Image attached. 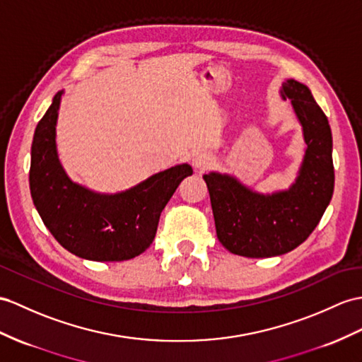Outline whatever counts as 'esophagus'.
<instances>
[{
    "mask_svg": "<svg viewBox=\"0 0 362 362\" xmlns=\"http://www.w3.org/2000/svg\"><path fill=\"white\" fill-rule=\"evenodd\" d=\"M214 161H215L214 155L209 152H201L195 156V160H193V165H195L198 170H206L211 164H214Z\"/></svg>",
    "mask_w": 362,
    "mask_h": 362,
    "instance_id": "1",
    "label": "esophagus"
}]
</instances>
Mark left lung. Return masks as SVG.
Instances as JSON below:
<instances>
[{"mask_svg": "<svg viewBox=\"0 0 362 362\" xmlns=\"http://www.w3.org/2000/svg\"><path fill=\"white\" fill-rule=\"evenodd\" d=\"M301 121L307 151L296 182L287 192L258 195L232 176L204 178L216 236L224 247L247 258L284 255L303 244L318 226L333 195L332 130L308 87L288 79L281 90Z\"/></svg>", "mask_w": 362, "mask_h": 362, "instance_id": "1", "label": "left lung"}]
</instances>
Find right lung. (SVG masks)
Masks as SVG:
<instances>
[{
	"instance_id": "add662e5",
	"label": "right lung",
	"mask_w": 362,
	"mask_h": 362,
	"mask_svg": "<svg viewBox=\"0 0 362 362\" xmlns=\"http://www.w3.org/2000/svg\"><path fill=\"white\" fill-rule=\"evenodd\" d=\"M61 93L40 119L32 141L30 195L44 226L66 250L90 261H126L151 247L161 211L189 164L170 167L134 189L98 195L70 181L61 167L55 126Z\"/></svg>"
}]
</instances>
